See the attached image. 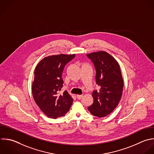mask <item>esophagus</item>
<instances>
[{
  "label": "esophagus",
  "mask_w": 154,
  "mask_h": 154,
  "mask_svg": "<svg viewBox=\"0 0 154 154\" xmlns=\"http://www.w3.org/2000/svg\"><path fill=\"white\" fill-rule=\"evenodd\" d=\"M76 97H77V98H78V99L80 100V99H81L82 97H83V95H77Z\"/></svg>",
  "instance_id": "esophagus-1"
}]
</instances>
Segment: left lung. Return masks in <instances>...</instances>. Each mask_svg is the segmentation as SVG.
Segmentation results:
<instances>
[{
    "mask_svg": "<svg viewBox=\"0 0 154 154\" xmlns=\"http://www.w3.org/2000/svg\"><path fill=\"white\" fill-rule=\"evenodd\" d=\"M87 57L94 66L96 83L100 87L99 91H93L94 101L88 109L94 116L105 117L116 108L122 95L123 80L120 66L106 52H93Z\"/></svg>",
    "mask_w": 154,
    "mask_h": 154,
    "instance_id": "1",
    "label": "left lung"
}]
</instances>
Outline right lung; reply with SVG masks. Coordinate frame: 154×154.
<instances>
[{
  "instance_id": "1",
  "label": "right lung",
  "mask_w": 154,
  "mask_h": 154,
  "mask_svg": "<svg viewBox=\"0 0 154 154\" xmlns=\"http://www.w3.org/2000/svg\"><path fill=\"white\" fill-rule=\"evenodd\" d=\"M75 55H52L37 64L32 85V95L40 109L48 117L57 119L69 111L73 99L67 91L60 94L64 83L61 78L65 66Z\"/></svg>"
}]
</instances>
